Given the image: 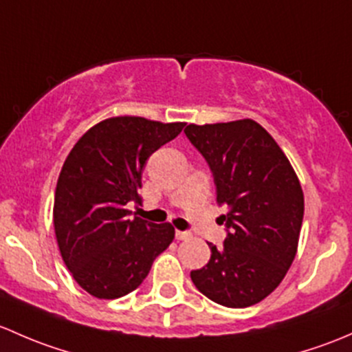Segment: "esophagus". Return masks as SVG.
<instances>
[{
  "label": "esophagus",
  "mask_w": 352,
  "mask_h": 352,
  "mask_svg": "<svg viewBox=\"0 0 352 352\" xmlns=\"http://www.w3.org/2000/svg\"><path fill=\"white\" fill-rule=\"evenodd\" d=\"M191 237V232H184V230H176V239L177 241H186V239Z\"/></svg>",
  "instance_id": "obj_1"
}]
</instances>
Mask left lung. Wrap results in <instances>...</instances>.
<instances>
[{
	"mask_svg": "<svg viewBox=\"0 0 352 352\" xmlns=\"http://www.w3.org/2000/svg\"><path fill=\"white\" fill-rule=\"evenodd\" d=\"M208 162L217 203L229 234L223 248L191 271L195 286L212 302L244 309L266 298L288 273L298 249L303 191L298 176L276 140L244 118L184 129Z\"/></svg>",
	"mask_w": 352,
	"mask_h": 352,
	"instance_id": "left-lung-1",
	"label": "left lung"
}]
</instances>
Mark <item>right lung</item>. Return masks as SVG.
<instances>
[{
    "label": "right lung",
    "instance_id": "add662e5",
    "mask_svg": "<svg viewBox=\"0 0 352 352\" xmlns=\"http://www.w3.org/2000/svg\"><path fill=\"white\" fill-rule=\"evenodd\" d=\"M184 122L120 115L93 125L69 152L57 179L54 230L64 264L91 296L120 298L149 274L175 227L129 219L140 201L146 161L179 135Z\"/></svg>",
    "mask_w": 352,
    "mask_h": 352
}]
</instances>
